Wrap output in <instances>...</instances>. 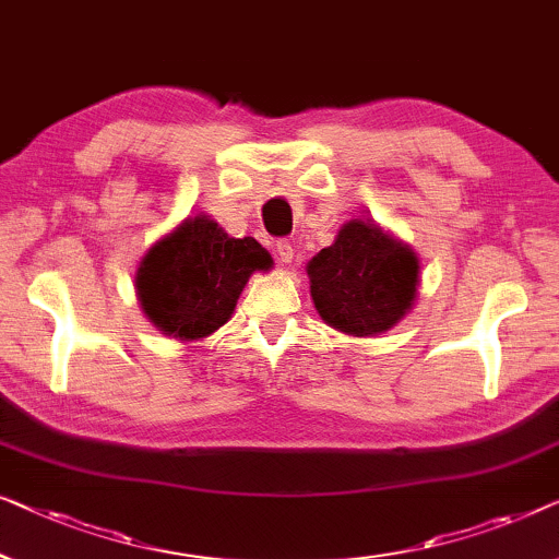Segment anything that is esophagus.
<instances>
[{
  "label": "esophagus",
  "mask_w": 559,
  "mask_h": 559,
  "mask_svg": "<svg viewBox=\"0 0 559 559\" xmlns=\"http://www.w3.org/2000/svg\"><path fill=\"white\" fill-rule=\"evenodd\" d=\"M276 253H278V261L283 265H290V263H294V242L281 240L278 246H276Z\"/></svg>",
  "instance_id": "1"
}]
</instances>
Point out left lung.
I'll return each mask as SVG.
<instances>
[{"instance_id": "left-lung-1", "label": "left lung", "mask_w": 559, "mask_h": 559, "mask_svg": "<svg viewBox=\"0 0 559 559\" xmlns=\"http://www.w3.org/2000/svg\"><path fill=\"white\" fill-rule=\"evenodd\" d=\"M319 317L336 332L377 336L413 309L420 283L415 250L374 219L355 217L306 265Z\"/></svg>"}]
</instances>
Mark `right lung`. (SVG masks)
Returning <instances> with one entry per match:
<instances>
[{
    "label": "right lung",
    "mask_w": 559,
    "mask_h": 559,
    "mask_svg": "<svg viewBox=\"0 0 559 559\" xmlns=\"http://www.w3.org/2000/svg\"><path fill=\"white\" fill-rule=\"evenodd\" d=\"M271 269L273 258L261 242L230 238L200 212L146 250L136 271V296L162 334L200 342L227 324L248 278Z\"/></svg>",
    "instance_id": "right-lung-1"
}]
</instances>
